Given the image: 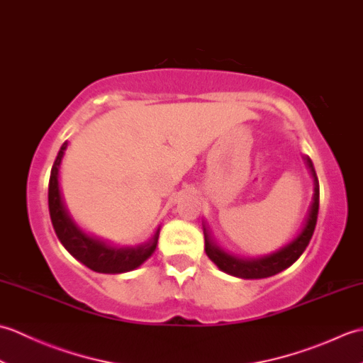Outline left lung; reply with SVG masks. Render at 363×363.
I'll list each match as a JSON object with an SVG mask.
<instances>
[{
    "label": "left lung",
    "mask_w": 363,
    "mask_h": 363,
    "mask_svg": "<svg viewBox=\"0 0 363 363\" xmlns=\"http://www.w3.org/2000/svg\"><path fill=\"white\" fill-rule=\"evenodd\" d=\"M306 165L309 168L313 181V196L312 203L307 212V217L304 220V225L301 228L298 235L293 238L290 243H287L282 248L274 252H269L267 256L260 257H240L237 254H230L225 251L221 246L215 242L209 228H207L206 221L203 225L204 233V251L215 265H217L221 272H225L230 276L242 277V279H264V277L274 276L277 273L284 272L285 268L291 267L299 259L309 245L311 238L313 235L315 225H317L318 218V207H320V186L318 177L315 173L313 164L309 156H304Z\"/></svg>",
    "instance_id": "obj_1"
}]
</instances>
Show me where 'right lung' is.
Returning a JSON list of instances; mask_svg holds the SVG:
<instances>
[{"instance_id": "1", "label": "right lung", "mask_w": 363, "mask_h": 363, "mask_svg": "<svg viewBox=\"0 0 363 363\" xmlns=\"http://www.w3.org/2000/svg\"><path fill=\"white\" fill-rule=\"evenodd\" d=\"M67 146L68 142H64V145L60 146L57 157L51 168L48 186L50 217L57 238L76 260H79L81 264L96 273L120 274L133 272V269L140 267L145 260H148L152 256V252L156 251L160 226L148 240L135 246L113 245L104 240V238L91 235L81 229L76 225L72 213L68 212L62 191H60V165H62Z\"/></svg>"}]
</instances>
